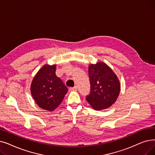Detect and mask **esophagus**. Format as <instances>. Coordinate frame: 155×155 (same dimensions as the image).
<instances>
[{"label": "esophagus", "instance_id": "34e87169", "mask_svg": "<svg viewBox=\"0 0 155 155\" xmlns=\"http://www.w3.org/2000/svg\"><path fill=\"white\" fill-rule=\"evenodd\" d=\"M69 91H77V87L75 86L74 87H70Z\"/></svg>", "mask_w": 155, "mask_h": 155}]
</instances>
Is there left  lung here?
<instances>
[{
	"mask_svg": "<svg viewBox=\"0 0 155 155\" xmlns=\"http://www.w3.org/2000/svg\"><path fill=\"white\" fill-rule=\"evenodd\" d=\"M91 84L89 95L86 96L94 110H104L111 106L119 95L118 78L110 67L104 63H97L89 67Z\"/></svg>",
	"mask_w": 155,
	"mask_h": 155,
	"instance_id": "8db88e82",
	"label": "left lung"
}]
</instances>
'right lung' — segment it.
Returning a JSON list of instances; mask_svg holds the SVG:
<instances>
[{"instance_id":"1","label":"right lung","mask_w":155,"mask_h":155,"mask_svg":"<svg viewBox=\"0 0 155 155\" xmlns=\"http://www.w3.org/2000/svg\"><path fill=\"white\" fill-rule=\"evenodd\" d=\"M56 66L45 64L42 67L31 84V93L39 107L54 110L62 102L68 89L56 75Z\"/></svg>"}]
</instances>
